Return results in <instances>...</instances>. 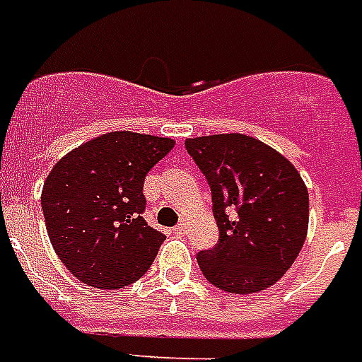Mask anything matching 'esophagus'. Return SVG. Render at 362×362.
<instances>
[{"instance_id":"1","label":"esophagus","mask_w":362,"mask_h":362,"mask_svg":"<svg viewBox=\"0 0 362 362\" xmlns=\"http://www.w3.org/2000/svg\"><path fill=\"white\" fill-rule=\"evenodd\" d=\"M173 231H175L176 235H184V233H186V223H178Z\"/></svg>"}]
</instances>
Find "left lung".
<instances>
[{
    "mask_svg": "<svg viewBox=\"0 0 362 362\" xmlns=\"http://www.w3.org/2000/svg\"><path fill=\"white\" fill-rule=\"evenodd\" d=\"M186 150L209 180L220 229L218 244L197 253L204 278L237 295L274 286L308 233V189L298 170L242 133L186 139Z\"/></svg>",
    "mask_w": 362,
    "mask_h": 362,
    "instance_id": "obj_1",
    "label": "left lung"
}]
</instances>
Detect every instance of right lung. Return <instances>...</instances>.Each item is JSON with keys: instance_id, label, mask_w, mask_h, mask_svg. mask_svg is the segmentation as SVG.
Here are the masks:
<instances>
[{"instance_id": "obj_1", "label": "right lung", "mask_w": 362, "mask_h": 362, "mask_svg": "<svg viewBox=\"0 0 362 362\" xmlns=\"http://www.w3.org/2000/svg\"><path fill=\"white\" fill-rule=\"evenodd\" d=\"M169 136L110 131L59 159L41 193L48 238L71 274L120 289L146 274L165 235L142 218L144 176L173 150Z\"/></svg>"}]
</instances>
